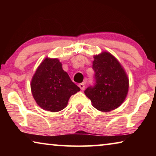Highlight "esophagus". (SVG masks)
Listing matches in <instances>:
<instances>
[{
	"label": "esophagus",
	"instance_id": "1",
	"mask_svg": "<svg viewBox=\"0 0 156 156\" xmlns=\"http://www.w3.org/2000/svg\"><path fill=\"white\" fill-rule=\"evenodd\" d=\"M79 87L80 88L81 90H84V87H85V84H84V83H80L78 84Z\"/></svg>",
	"mask_w": 156,
	"mask_h": 156
}]
</instances>
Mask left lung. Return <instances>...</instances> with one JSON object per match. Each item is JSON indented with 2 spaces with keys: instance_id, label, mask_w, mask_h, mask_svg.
<instances>
[{
  "instance_id": "8db88e82",
  "label": "left lung",
  "mask_w": 156,
  "mask_h": 156,
  "mask_svg": "<svg viewBox=\"0 0 156 156\" xmlns=\"http://www.w3.org/2000/svg\"><path fill=\"white\" fill-rule=\"evenodd\" d=\"M92 68L95 72L94 85L84 94L92 105L101 112H109L122 103L128 93L129 80L115 58L108 52L94 56Z\"/></svg>"
}]
</instances>
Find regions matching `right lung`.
Here are the masks:
<instances>
[{
  "label": "right lung",
  "mask_w": 156,
  "mask_h": 156,
  "mask_svg": "<svg viewBox=\"0 0 156 156\" xmlns=\"http://www.w3.org/2000/svg\"><path fill=\"white\" fill-rule=\"evenodd\" d=\"M31 89L36 103L51 112L65 109L69 98L80 90L62 69L61 62L48 58L41 62L34 73Z\"/></svg>",
  "instance_id": "1"
}]
</instances>
